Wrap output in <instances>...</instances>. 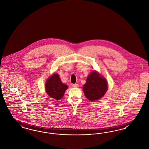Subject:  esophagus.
Returning a JSON list of instances; mask_svg holds the SVG:
<instances>
[{
  "label": "esophagus",
  "instance_id": "34e87169",
  "mask_svg": "<svg viewBox=\"0 0 149 149\" xmlns=\"http://www.w3.org/2000/svg\"><path fill=\"white\" fill-rule=\"evenodd\" d=\"M72 86L73 88H78L79 87V85L77 84H73L72 85Z\"/></svg>",
  "mask_w": 149,
  "mask_h": 149
}]
</instances>
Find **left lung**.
<instances>
[{
  "instance_id": "8db88e82",
  "label": "left lung",
  "mask_w": 149,
  "mask_h": 149,
  "mask_svg": "<svg viewBox=\"0 0 149 149\" xmlns=\"http://www.w3.org/2000/svg\"><path fill=\"white\" fill-rule=\"evenodd\" d=\"M83 86L85 95L88 99L91 101L101 99L108 89L105 78L96 71L91 72Z\"/></svg>"
}]
</instances>
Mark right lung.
I'll list each match as a JSON object with an SVG mask.
<instances>
[{
	"label": "right lung",
	"mask_w": 149,
	"mask_h": 149,
	"mask_svg": "<svg viewBox=\"0 0 149 149\" xmlns=\"http://www.w3.org/2000/svg\"><path fill=\"white\" fill-rule=\"evenodd\" d=\"M68 86L61 82L58 74H53L45 84V90L48 95L59 100L64 95Z\"/></svg>",
	"instance_id": "right-lung-1"
}]
</instances>
